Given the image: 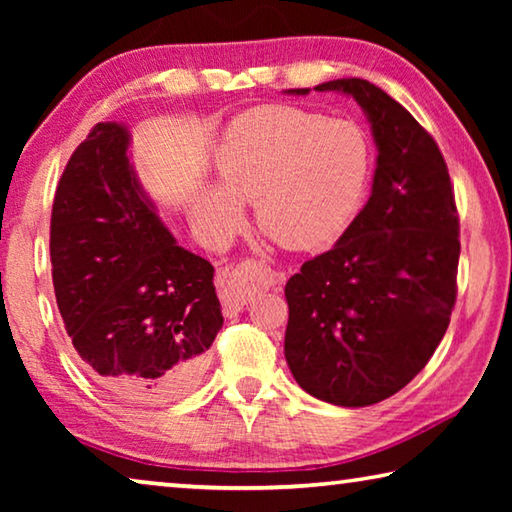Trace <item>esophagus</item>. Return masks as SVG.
Instances as JSON below:
<instances>
[{
	"label": "esophagus",
	"mask_w": 512,
	"mask_h": 512,
	"mask_svg": "<svg viewBox=\"0 0 512 512\" xmlns=\"http://www.w3.org/2000/svg\"><path fill=\"white\" fill-rule=\"evenodd\" d=\"M253 262H244L239 268L250 266ZM257 266V262H255ZM264 268V284L266 287H273V284H282L284 282V273L280 271H273V268H268L266 264H259ZM239 268H230V271H225L219 282H216V287H219V298H221V307H223V314L225 316H237L241 309H244L246 300H248V287L244 282H241V275H239Z\"/></svg>",
	"instance_id": "34e87169"
}]
</instances>
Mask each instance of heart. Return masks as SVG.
I'll return each mask as SVG.
<instances>
[{"label": "heart", "instance_id": "b5f03b06", "mask_svg": "<svg viewBox=\"0 0 512 512\" xmlns=\"http://www.w3.org/2000/svg\"><path fill=\"white\" fill-rule=\"evenodd\" d=\"M370 167V144L350 121L291 106L250 110L225 131L214 155L219 187L196 189L192 219L219 241L253 203L259 228L282 246L325 248L357 216Z\"/></svg>", "mask_w": 512, "mask_h": 512}]
</instances>
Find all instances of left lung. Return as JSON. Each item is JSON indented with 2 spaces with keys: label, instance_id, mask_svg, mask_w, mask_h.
<instances>
[{
  "label": "left lung",
  "instance_id": "8db88e82",
  "mask_svg": "<svg viewBox=\"0 0 512 512\" xmlns=\"http://www.w3.org/2000/svg\"><path fill=\"white\" fill-rule=\"evenodd\" d=\"M314 90L359 103L377 169L350 228L284 287V357L302 391L357 409L402 391L443 341L456 302L458 214L443 153L409 110L363 79Z\"/></svg>",
  "mask_w": 512,
  "mask_h": 512
}]
</instances>
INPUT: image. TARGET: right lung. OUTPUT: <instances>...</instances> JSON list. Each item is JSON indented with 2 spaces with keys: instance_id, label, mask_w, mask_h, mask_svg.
Masks as SVG:
<instances>
[{
  "instance_id": "obj_1",
  "label": "right lung",
  "mask_w": 512,
  "mask_h": 512,
  "mask_svg": "<svg viewBox=\"0 0 512 512\" xmlns=\"http://www.w3.org/2000/svg\"><path fill=\"white\" fill-rule=\"evenodd\" d=\"M131 133L101 121L72 153L51 210V277L88 375L133 404L183 395L223 325L214 266L162 223L128 158Z\"/></svg>"
}]
</instances>
